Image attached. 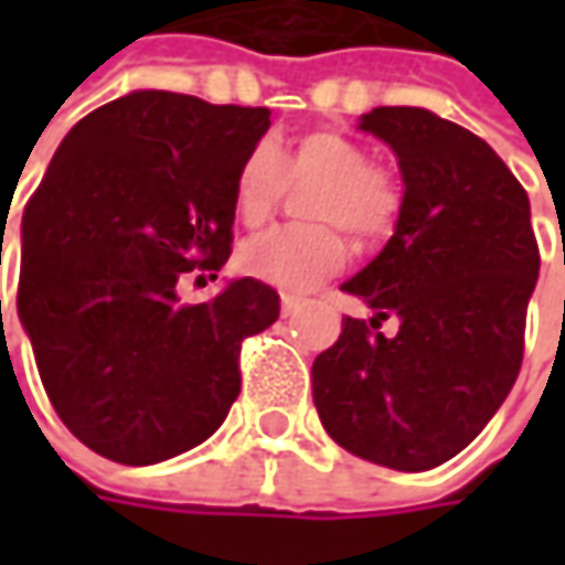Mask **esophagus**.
I'll return each instance as SVG.
<instances>
[{
	"instance_id": "obj_1",
	"label": "esophagus",
	"mask_w": 565,
	"mask_h": 565,
	"mask_svg": "<svg viewBox=\"0 0 565 565\" xmlns=\"http://www.w3.org/2000/svg\"><path fill=\"white\" fill-rule=\"evenodd\" d=\"M298 308H301V298H298V295H282V315L289 317V315H295V311H298Z\"/></svg>"
}]
</instances>
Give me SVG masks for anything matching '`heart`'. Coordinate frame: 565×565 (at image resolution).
I'll list each match as a JSON object with an SVG mask.
<instances>
[{
    "label": "heart",
    "mask_w": 565,
    "mask_h": 565,
    "mask_svg": "<svg viewBox=\"0 0 565 565\" xmlns=\"http://www.w3.org/2000/svg\"><path fill=\"white\" fill-rule=\"evenodd\" d=\"M301 213L317 223L279 226L250 238L238 254L242 270L276 289H305L345 260V235L374 248L402 216L396 169L367 160V150L337 128H311L289 143H254L235 169L232 204L242 223L260 226L279 206L286 185H308Z\"/></svg>",
    "instance_id": "heart-1"
}]
</instances>
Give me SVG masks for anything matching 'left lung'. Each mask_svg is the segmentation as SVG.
Wrapping results in <instances>:
<instances>
[{"label":"left lung","mask_w":565,"mask_h":565,"mask_svg":"<svg viewBox=\"0 0 565 565\" xmlns=\"http://www.w3.org/2000/svg\"><path fill=\"white\" fill-rule=\"evenodd\" d=\"M361 128L396 150L405 198L396 235L342 286L374 317H342L315 361V405L352 456L427 471L510 396L541 250L529 194L488 141L415 106H377ZM390 316L401 330L383 338Z\"/></svg>","instance_id":"1"}]
</instances>
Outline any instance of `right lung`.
<instances>
[{"label": "right lung", "mask_w": 565, "mask_h": 565, "mask_svg": "<svg viewBox=\"0 0 565 565\" xmlns=\"http://www.w3.org/2000/svg\"><path fill=\"white\" fill-rule=\"evenodd\" d=\"M270 128L264 106L138 90L77 121L21 220L18 315L55 415L94 452L153 466L204 444L242 390V342L279 295L235 279L201 305L179 279H216L232 254V182Z\"/></svg>", "instance_id": "right-lung-1"}]
</instances>
